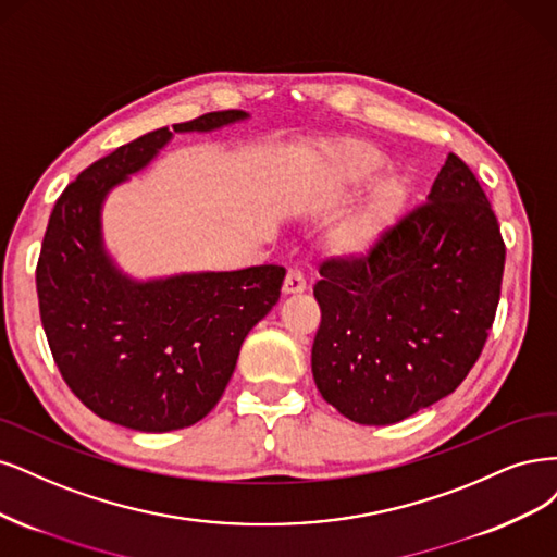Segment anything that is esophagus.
Here are the masks:
<instances>
[{"label":"esophagus","mask_w":557,"mask_h":557,"mask_svg":"<svg viewBox=\"0 0 557 557\" xmlns=\"http://www.w3.org/2000/svg\"><path fill=\"white\" fill-rule=\"evenodd\" d=\"M305 286H308V282H305V275L300 268H289L286 271V277H284V284H282V292L284 294H302Z\"/></svg>","instance_id":"esophagus-1"}]
</instances>
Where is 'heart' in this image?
I'll return each mask as SVG.
<instances>
[{
  "mask_svg": "<svg viewBox=\"0 0 557 557\" xmlns=\"http://www.w3.org/2000/svg\"><path fill=\"white\" fill-rule=\"evenodd\" d=\"M384 166V157L368 143L345 140L335 143L324 150L326 177L339 183H361L368 181ZM405 199V187L398 181H384L376 185L370 201L363 210H358L343 226L335 231L333 245L339 252L361 255L380 238V233L396 218L398 208Z\"/></svg>",
  "mask_w": 557,
  "mask_h": 557,
  "instance_id": "1",
  "label": "heart"
}]
</instances>
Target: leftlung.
Here are the masks:
<instances>
[{"label": "left lung", "instance_id": "obj_1", "mask_svg": "<svg viewBox=\"0 0 557 557\" xmlns=\"http://www.w3.org/2000/svg\"><path fill=\"white\" fill-rule=\"evenodd\" d=\"M505 255L486 191L448 154L428 201L368 255L319 265L312 374L324 400L388 425L454 393L486 345Z\"/></svg>", "mask_w": 557, "mask_h": 557}]
</instances>
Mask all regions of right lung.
Masks as SVG:
<instances>
[{
    "label": "right lung",
    "mask_w": 557,
    "mask_h": 557,
    "mask_svg": "<svg viewBox=\"0 0 557 557\" xmlns=\"http://www.w3.org/2000/svg\"><path fill=\"white\" fill-rule=\"evenodd\" d=\"M245 117L214 111L173 132H212ZM173 132L120 146L66 185L37 263L41 324L62 380L97 417L140 433L194 425L220 403L243 339L280 300L286 275L271 263L136 282L106 255V194L148 166Z\"/></svg>",
    "instance_id": "1"
}]
</instances>
